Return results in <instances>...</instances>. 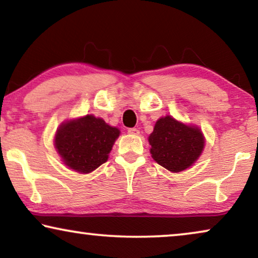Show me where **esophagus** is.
<instances>
[{"label": "esophagus", "mask_w": 258, "mask_h": 258, "mask_svg": "<svg viewBox=\"0 0 258 258\" xmlns=\"http://www.w3.org/2000/svg\"><path fill=\"white\" fill-rule=\"evenodd\" d=\"M128 134H130V135H140V130L136 128H129Z\"/></svg>", "instance_id": "esophagus-1"}]
</instances>
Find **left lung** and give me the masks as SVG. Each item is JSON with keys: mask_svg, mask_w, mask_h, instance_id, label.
Returning a JSON list of instances; mask_svg holds the SVG:
<instances>
[{"mask_svg": "<svg viewBox=\"0 0 258 258\" xmlns=\"http://www.w3.org/2000/svg\"><path fill=\"white\" fill-rule=\"evenodd\" d=\"M148 141L151 157L171 172L191 167L204 148V136L200 128L186 125L169 115L158 119Z\"/></svg>", "mask_w": 258, "mask_h": 258, "instance_id": "8db88e82", "label": "left lung"}]
</instances>
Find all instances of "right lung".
Masks as SVG:
<instances>
[{
	"label": "right lung",
	"instance_id": "add662e5",
	"mask_svg": "<svg viewBox=\"0 0 258 258\" xmlns=\"http://www.w3.org/2000/svg\"><path fill=\"white\" fill-rule=\"evenodd\" d=\"M119 130L94 115L63 122L55 135L62 161L81 174L94 171L107 162Z\"/></svg>",
	"mask_w": 258,
	"mask_h": 258
}]
</instances>
